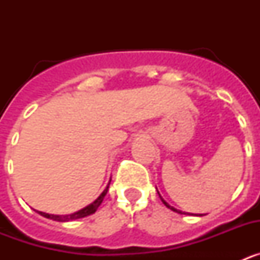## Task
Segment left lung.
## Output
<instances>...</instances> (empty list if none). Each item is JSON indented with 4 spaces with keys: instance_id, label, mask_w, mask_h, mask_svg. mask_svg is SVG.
<instances>
[{
    "instance_id": "left-lung-1",
    "label": "left lung",
    "mask_w": 260,
    "mask_h": 260,
    "mask_svg": "<svg viewBox=\"0 0 260 260\" xmlns=\"http://www.w3.org/2000/svg\"><path fill=\"white\" fill-rule=\"evenodd\" d=\"M158 197H160V199H161V202L162 203L165 204V206H167L168 208H169V210H172V211H174V212H177V213H181V215H192V213H187V212H182V211H180V210H177V208H174V207H172L171 204H168L167 202L164 201V199H162V197L160 194H158ZM195 216H203V215H195Z\"/></svg>"
}]
</instances>
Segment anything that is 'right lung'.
<instances>
[{"instance_id": "obj_1", "label": "right lung", "mask_w": 260, "mask_h": 260, "mask_svg": "<svg viewBox=\"0 0 260 260\" xmlns=\"http://www.w3.org/2000/svg\"><path fill=\"white\" fill-rule=\"evenodd\" d=\"M110 183V181H109ZM109 183H108V186L105 187L104 191L100 194V197H99L96 201H93L92 203L88 204L87 207L82 208V210H79L78 212H74L71 213V215H49V213H45V212H40V211H38L39 213H40L41 216H44V217H47V219H50V220H56V221H71V220H77V219H82V217H86V216H89L92 215V213L96 212V210L99 208V206L103 203V201H104V197L107 195L108 192V189H109Z\"/></svg>"}]
</instances>
